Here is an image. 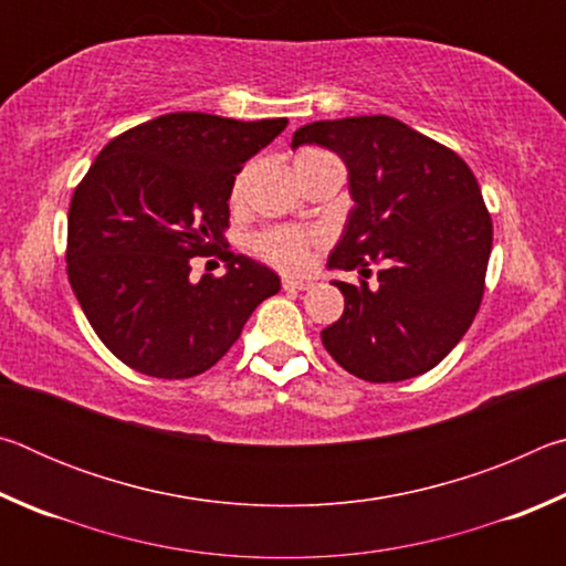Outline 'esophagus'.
<instances>
[{"mask_svg":"<svg viewBox=\"0 0 566 566\" xmlns=\"http://www.w3.org/2000/svg\"><path fill=\"white\" fill-rule=\"evenodd\" d=\"M282 286H284V290L306 292V290H312L314 282H310V280H294V276H284V280H282Z\"/></svg>","mask_w":566,"mask_h":566,"instance_id":"obj_1","label":"esophagus"}]
</instances>
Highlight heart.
Instances as JSON below:
<instances>
[{
    "label": "heart",
    "instance_id": "b5f03b06",
    "mask_svg": "<svg viewBox=\"0 0 566 566\" xmlns=\"http://www.w3.org/2000/svg\"><path fill=\"white\" fill-rule=\"evenodd\" d=\"M324 151L317 149H304L300 157L294 159V165H300V161L306 159H314V157H322ZM244 185H247V171L244 175H239L234 187H232V202H239L244 195ZM314 244V237L302 232V229L296 227H270V229H262V232H254L249 237V249L260 256L262 262L276 266V270H284V272H296L302 270V266L310 262V249Z\"/></svg>",
    "mask_w": 566,
    "mask_h": 566
}]
</instances>
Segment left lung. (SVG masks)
Instances as JSON below:
<instances>
[{
	"mask_svg": "<svg viewBox=\"0 0 566 566\" xmlns=\"http://www.w3.org/2000/svg\"><path fill=\"white\" fill-rule=\"evenodd\" d=\"M322 145L349 169L354 209L332 270L342 317L322 332L332 359L364 381L434 369L474 322L492 252V217L467 161L387 114L312 122L292 147ZM378 266V282L366 280Z\"/></svg>",
	"mask_w": 566,
	"mask_h": 566,
	"instance_id": "1",
	"label": "left lung"
}]
</instances>
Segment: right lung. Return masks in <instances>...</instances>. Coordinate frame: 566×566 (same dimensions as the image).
<instances>
[{
    "label": "right lung",
    "mask_w": 566,
    "mask_h": 566,
    "mask_svg": "<svg viewBox=\"0 0 566 566\" xmlns=\"http://www.w3.org/2000/svg\"><path fill=\"white\" fill-rule=\"evenodd\" d=\"M286 117L239 122L175 112L104 147L76 185L66 219V274L114 357L157 379L197 377L224 357L280 276L219 249L229 195L249 157ZM222 253L224 277L191 283V255Z\"/></svg>",
    "instance_id": "add662e5"
}]
</instances>
